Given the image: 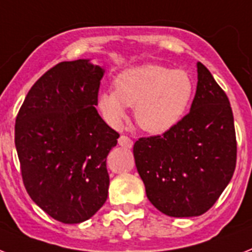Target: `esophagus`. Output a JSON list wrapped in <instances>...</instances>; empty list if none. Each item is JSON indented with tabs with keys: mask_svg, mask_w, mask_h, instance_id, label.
<instances>
[{
	"mask_svg": "<svg viewBox=\"0 0 252 252\" xmlns=\"http://www.w3.org/2000/svg\"><path fill=\"white\" fill-rule=\"evenodd\" d=\"M119 145L122 147H126V149H130V147L133 146V141L130 140L129 137L120 136L119 137Z\"/></svg>",
	"mask_w": 252,
	"mask_h": 252,
	"instance_id": "34e87169",
	"label": "esophagus"
}]
</instances>
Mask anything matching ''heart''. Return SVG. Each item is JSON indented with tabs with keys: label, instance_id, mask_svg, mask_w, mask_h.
Here are the masks:
<instances>
[{
	"label": "heart",
	"instance_id": "b5f03b06",
	"mask_svg": "<svg viewBox=\"0 0 252 252\" xmlns=\"http://www.w3.org/2000/svg\"><path fill=\"white\" fill-rule=\"evenodd\" d=\"M115 91L98 94L97 108L112 128H119L128 107L134 106L138 126L150 133H164L181 122L194 94L189 73L160 64L126 68L114 79Z\"/></svg>",
	"mask_w": 252,
	"mask_h": 252
}]
</instances>
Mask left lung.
Returning a JSON list of instances; mask_svg holds the SVG:
<instances>
[{
    "instance_id": "left-lung-1",
    "label": "left lung",
    "mask_w": 252,
    "mask_h": 252,
    "mask_svg": "<svg viewBox=\"0 0 252 252\" xmlns=\"http://www.w3.org/2000/svg\"><path fill=\"white\" fill-rule=\"evenodd\" d=\"M190 112L161 136L133 146L138 175L153 206L172 218L207 212L234 173L237 141L225 92L200 62Z\"/></svg>"
}]
</instances>
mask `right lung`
Instances as JSON below:
<instances>
[{"label":"right lung","instance_id":"add662e5","mask_svg":"<svg viewBox=\"0 0 252 252\" xmlns=\"http://www.w3.org/2000/svg\"><path fill=\"white\" fill-rule=\"evenodd\" d=\"M103 73L89 59L58 63L33 84L16 116L27 193L64 224L91 219L107 199L106 158L119 133L95 108Z\"/></svg>","mask_w":252,"mask_h":252}]
</instances>
